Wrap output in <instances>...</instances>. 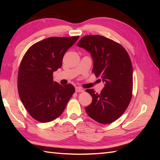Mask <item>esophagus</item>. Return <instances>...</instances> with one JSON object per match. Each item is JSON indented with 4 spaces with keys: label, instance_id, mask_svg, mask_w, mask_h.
I'll use <instances>...</instances> for the list:
<instances>
[{
    "label": "esophagus",
    "instance_id": "obj_1",
    "mask_svg": "<svg viewBox=\"0 0 160 160\" xmlns=\"http://www.w3.org/2000/svg\"><path fill=\"white\" fill-rule=\"evenodd\" d=\"M84 90L82 89V88H80L79 87H76V92L78 93V92H83Z\"/></svg>",
    "mask_w": 160,
    "mask_h": 160
}]
</instances>
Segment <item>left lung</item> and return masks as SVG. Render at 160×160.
I'll use <instances>...</instances> for the list:
<instances>
[{"mask_svg":"<svg viewBox=\"0 0 160 160\" xmlns=\"http://www.w3.org/2000/svg\"><path fill=\"white\" fill-rule=\"evenodd\" d=\"M77 45L89 52L93 61V73L105 83L100 93L86 91L92 102L87 113L101 124L112 123L127 109L132 97V67L127 51L120 44L104 36L82 37Z\"/></svg>","mask_w":160,"mask_h":160,"instance_id":"1","label":"left lung"}]
</instances>
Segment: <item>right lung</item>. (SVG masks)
Masks as SVG:
<instances>
[{"mask_svg":"<svg viewBox=\"0 0 160 160\" xmlns=\"http://www.w3.org/2000/svg\"><path fill=\"white\" fill-rule=\"evenodd\" d=\"M78 38L51 37L35 43L24 55L18 91L24 107L36 120L45 123L58 118L74 93L72 84L53 82V73L62 67L64 53Z\"/></svg>","mask_w":160,"mask_h":160,"instance_id":"obj_1","label":"right lung"}]
</instances>
